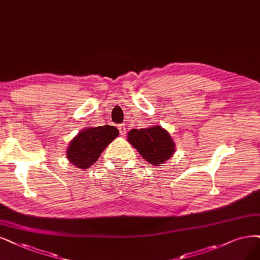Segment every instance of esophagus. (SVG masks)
<instances>
[{
  "mask_svg": "<svg viewBox=\"0 0 260 260\" xmlns=\"http://www.w3.org/2000/svg\"><path fill=\"white\" fill-rule=\"evenodd\" d=\"M118 128H119V131H120L121 135H125V134H126V127H125V124H124V123L120 124L119 126H118Z\"/></svg>",
  "mask_w": 260,
  "mask_h": 260,
  "instance_id": "34e87169",
  "label": "esophagus"
}]
</instances>
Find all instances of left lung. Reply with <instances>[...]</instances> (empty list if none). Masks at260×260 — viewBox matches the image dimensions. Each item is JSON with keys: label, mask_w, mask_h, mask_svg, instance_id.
<instances>
[{"label": "left lung", "mask_w": 260, "mask_h": 260, "mask_svg": "<svg viewBox=\"0 0 260 260\" xmlns=\"http://www.w3.org/2000/svg\"><path fill=\"white\" fill-rule=\"evenodd\" d=\"M127 140L143 158L153 165L162 164L175 152V142L169 133L157 125L150 128L129 131Z\"/></svg>", "instance_id": "left-lung-1"}]
</instances>
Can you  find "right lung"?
I'll return each instance as SVG.
<instances>
[{"mask_svg": "<svg viewBox=\"0 0 260 260\" xmlns=\"http://www.w3.org/2000/svg\"><path fill=\"white\" fill-rule=\"evenodd\" d=\"M118 135V128L107 124L85 128L71 141L67 157L77 168L88 169L95 164L105 148Z\"/></svg>", "mask_w": 260, "mask_h": 260, "instance_id": "right-lung-1", "label": "right lung"}]
</instances>
